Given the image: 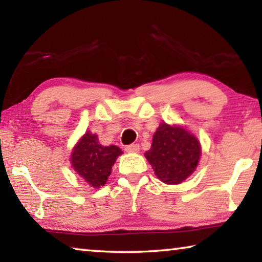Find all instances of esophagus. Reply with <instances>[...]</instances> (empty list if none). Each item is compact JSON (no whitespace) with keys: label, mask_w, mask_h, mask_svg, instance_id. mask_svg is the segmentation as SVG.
<instances>
[{"label":"esophagus","mask_w":262,"mask_h":262,"mask_svg":"<svg viewBox=\"0 0 262 262\" xmlns=\"http://www.w3.org/2000/svg\"><path fill=\"white\" fill-rule=\"evenodd\" d=\"M125 150L127 152H138L139 151V145L138 144H130L127 146H125Z\"/></svg>","instance_id":"obj_1"}]
</instances>
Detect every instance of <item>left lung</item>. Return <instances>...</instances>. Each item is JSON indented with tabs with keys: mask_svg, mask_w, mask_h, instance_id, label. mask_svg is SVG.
Returning <instances> with one entry per match:
<instances>
[{
	"mask_svg": "<svg viewBox=\"0 0 262 262\" xmlns=\"http://www.w3.org/2000/svg\"><path fill=\"white\" fill-rule=\"evenodd\" d=\"M155 175L168 185H179L196 169L202 145L199 139L182 125L161 123L144 154Z\"/></svg>",
	"mask_w": 262,
	"mask_h": 262,
	"instance_id": "1",
	"label": "left lung"
}]
</instances>
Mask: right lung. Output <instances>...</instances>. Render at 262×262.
Masks as SVG:
<instances>
[{
  "label": "right lung",
  "instance_id": "obj_1",
  "mask_svg": "<svg viewBox=\"0 0 262 262\" xmlns=\"http://www.w3.org/2000/svg\"><path fill=\"white\" fill-rule=\"evenodd\" d=\"M123 151L117 145L103 146L98 135L87 131L78 139L70 155V163L78 177L89 186L100 188L105 186L112 167Z\"/></svg>",
  "mask_w": 262,
  "mask_h": 262
}]
</instances>
